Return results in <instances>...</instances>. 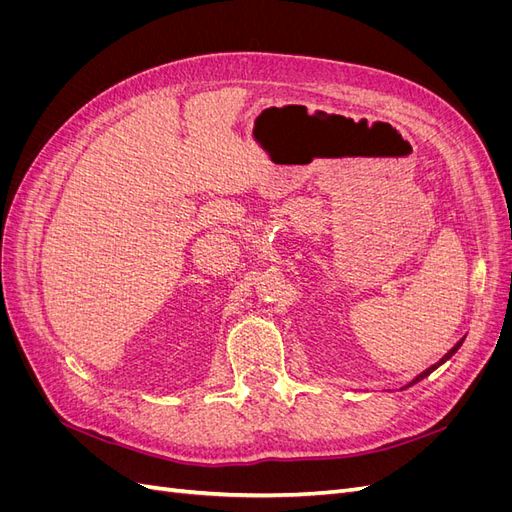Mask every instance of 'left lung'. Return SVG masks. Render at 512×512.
<instances>
[{
	"mask_svg": "<svg viewBox=\"0 0 512 512\" xmlns=\"http://www.w3.org/2000/svg\"><path fill=\"white\" fill-rule=\"evenodd\" d=\"M461 344H463V339H461V342H457V344H455V346H453V348H451V350H448V352H446V354H444V356H442V359H440V361H438V363H436V365H431V367H429V369H425V371H423V374H421V376H416V378H414V380H412V382H410V384H408V386H412V384H416V382H418V380H423V378H427V376H429V374H431V371H433V369H438V367H440V365H442V363H444V361H448V359H451V356H453V354H455V352H457V350H459V346H461Z\"/></svg>",
	"mask_w": 512,
	"mask_h": 512,
	"instance_id": "obj_1",
	"label": "left lung"
}]
</instances>
